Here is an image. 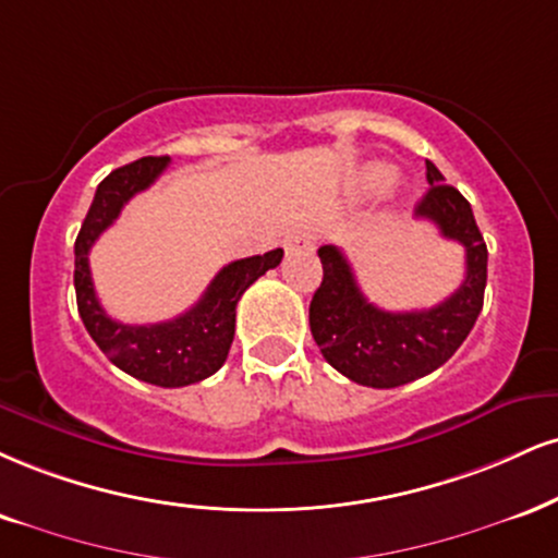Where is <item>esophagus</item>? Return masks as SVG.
Segmentation results:
<instances>
[{"mask_svg":"<svg viewBox=\"0 0 558 558\" xmlns=\"http://www.w3.org/2000/svg\"><path fill=\"white\" fill-rule=\"evenodd\" d=\"M286 250L288 252H296V250L312 252L314 250V236H312V233H306V231L291 233V236H288V241H286Z\"/></svg>","mask_w":558,"mask_h":558,"instance_id":"34e87169","label":"esophagus"}]
</instances>
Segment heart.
<instances>
[{"mask_svg": "<svg viewBox=\"0 0 558 558\" xmlns=\"http://www.w3.org/2000/svg\"><path fill=\"white\" fill-rule=\"evenodd\" d=\"M392 181H395V171L389 169V166L372 163L353 179V194L361 199L377 197V194L389 190V184H392Z\"/></svg>", "mask_w": 558, "mask_h": 558, "instance_id": "obj_1", "label": "heart"}]
</instances>
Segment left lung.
Instances as JSON below:
<instances>
[{"label": "left lung", "mask_w": 558, "mask_h": 558, "mask_svg": "<svg viewBox=\"0 0 558 558\" xmlns=\"http://www.w3.org/2000/svg\"><path fill=\"white\" fill-rule=\"evenodd\" d=\"M428 192L415 215L439 228L445 239L465 246V280L452 296L421 312H385L361 293L345 254L319 246L322 283L308 304V327L322 355L355 385L389 389L426 377L462 345L483 308L488 250L471 203L432 160H426Z\"/></svg>", "instance_id": "8db88e82"}]
</instances>
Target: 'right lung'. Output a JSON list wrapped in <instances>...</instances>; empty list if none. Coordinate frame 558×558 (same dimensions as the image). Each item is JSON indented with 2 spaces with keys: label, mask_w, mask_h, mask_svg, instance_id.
Returning a JSON list of instances; mask_svg holds the SVG:
<instances>
[{
  "label": "right lung",
  "mask_w": 558,
  "mask_h": 558,
  "mask_svg": "<svg viewBox=\"0 0 558 558\" xmlns=\"http://www.w3.org/2000/svg\"><path fill=\"white\" fill-rule=\"evenodd\" d=\"M169 160V156L140 158L100 181L75 241V293L85 330L113 366L147 385L186 387L207 379L226 364L236 332L239 299L259 275L280 265L283 250L226 265L207 286L203 299L177 319L158 325H124L111 319L93 288L87 254L134 194L147 190L166 171Z\"/></svg>",
  "instance_id": "1"
}]
</instances>
